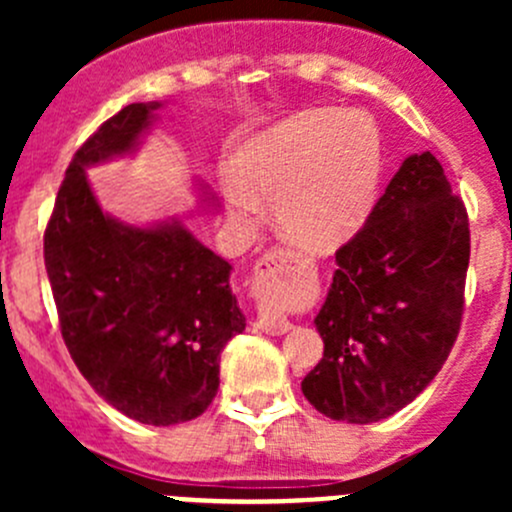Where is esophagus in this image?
I'll return each mask as SVG.
<instances>
[{"label": "esophagus", "instance_id": "esophagus-1", "mask_svg": "<svg viewBox=\"0 0 512 512\" xmlns=\"http://www.w3.org/2000/svg\"><path fill=\"white\" fill-rule=\"evenodd\" d=\"M309 277V262L304 257L294 255L289 250H272L262 255V260L255 265V275H252V285L257 294L270 299L287 297V294L297 292ZM257 327L265 334L280 337L292 329V322L285 317H260Z\"/></svg>", "mask_w": 512, "mask_h": 512}]
</instances>
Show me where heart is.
Wrapping results in <instances>:
<instances>
[{"label": "heart", "instance_id": "1", "mask_svg": "<svg viewBox=\"0 0 512 512\" xmlns=\"http://www.w3.org/2000/svg\"><path fill=\"white\" fill-rule=\"evenodd\" d=\"M384 173V141L366 113L312 108L252 133L230 158L232 218L250 227L260 198L294 245L327 252L364 225Z\"/></svg>", "mask_w": 512, "mask_h": 512}]
</instances>
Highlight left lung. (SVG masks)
<instances>
[{
	"mask_svg": "<svg viewBox=\"0 0 512 512\" xmlns=\"http://www.w3.org/2000/svg\"><path fill=\"white\" fill-rule=\"evenodd\" d=\"M468 260L466 205L436 156L414 153L337 250L314 319L324 356L302 381L309 404L344 423H374L411 404L458 337Z\"/></svg>",
	"mask_w": 512,
	"mask_h": 512,
	"instance_id": "obj_1",
	"label": "left lung"
}]
</instances>
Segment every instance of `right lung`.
Segmentation results:
<instances>
[{
    "label": "right lung",
    "instance_id": "obj_1",
    "mask_svg": "<svg viewBox=\"0 0 512 512\" xmlns=\"http://www.w3.org/2000/svg\"><path fill=\"white\" fill-rule=\"evenodd\" d=\"M160 106L121 108L76 151L46 225L44 262L61 337L84 379L133 421L173 426L213 404L220 352L245 329L232 265L180 220L141 227L103 213L86 175L136 153Z\"/></svg>",
    "mask_w": 512,
    "mask_h": 512
}]
</instances>
